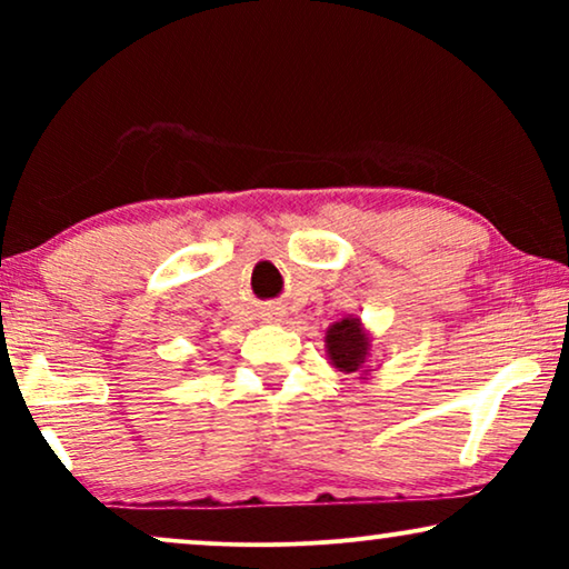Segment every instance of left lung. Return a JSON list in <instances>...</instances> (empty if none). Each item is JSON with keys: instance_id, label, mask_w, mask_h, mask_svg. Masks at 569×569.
<instances>
[{"instance_id": "left-lung-1", "label": "left lung", "mask_w": 569, "mask_h": 569, "mask_svg": "<svg viewBox=\"0 0 569 569\" xmlns=\"http://www.w3.org/2000/svg\"><path fill=\"white\" fill-rule=\"evenodd\" d=\"M326 355L341 372H360L365 376V362L370 357V333L362 329L360 318H341L326 331Z\"/></svg>"}]
</instances>
